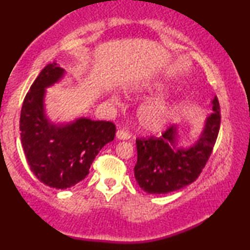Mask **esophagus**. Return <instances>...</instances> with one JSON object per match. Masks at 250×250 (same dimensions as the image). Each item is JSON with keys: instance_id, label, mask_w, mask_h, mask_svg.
<instances>
[{"instance_id": "34e87169", "label": "esophagus", "mask_w": 250, "mask_h": 250, "mask_svg": "<svg viewBox=\"0 0 250 250\" xmlns=\"http://www.w3.org/2000/svg\"><path fill=\"white\" fill-rule=\"evenodd\" d=\"M116 136H117V139H119V140H128L129 138H131V134H129L126 129L121 128V129H118L117 133H116Z\"/></svg>"}]
</instances>
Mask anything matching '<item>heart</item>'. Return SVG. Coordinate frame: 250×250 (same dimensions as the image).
Masks as SVG:
<instances>
[{
  "label": "heart",
  "mask_w": 250,
  "mask_h": 250,
  "mask_svg": "<svg viewBox=\"0 0 250 250\" xmlns=\"http://www.w3.org/2000/svg\"><path fill=\"white\" fill-rule=\"evenodd\" d=\"M142 126L150 131L162 128L166 123L167 107L163 104H149L143 107L139 114Z\"/></svg>",
  "instance_id": "heart-1"
}]
</instances>
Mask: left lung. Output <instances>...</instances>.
<instances>
[{
	"label": "left lung",
	"mask_w": 250,
	"mask_h": 250,
	"mask_svg": "<svg viewBox=\"0 0 250 250\" xmlns=\"http://www.w3.org/2000/svg\"><path fill=\"white\" fill-rule=\"evenodd\" d=\"M213 110L206 119L199 140L189 149L176 150V125L167 127L159 138L136 139L138 162L134 175L146 192L168 193L198 179L209 159L220 131L221 110L216 97L213 100Z\"/></svg>",
	"instance_id": "left-lung-1"
}]
</instances>
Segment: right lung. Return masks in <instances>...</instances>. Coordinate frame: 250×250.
<instances>
[{
    "label": "right lung",
    "mask_w": 250,
    "mask_h": 250,
    "mask_svg": "<svg viewBox=\"0 0 250 250\" xmlns=\"http://www.w3.org/2000/svg\"><path fill=\"white\" fill-rule=\"evenodd\" d=\"M63 69L46 64L27 92L20 112V140L27 163L40 182L67 189L84 180L102 146L115 139L112 122L80 118L57 126L44 115L45 87L60 80Z\"/></svg>",
    "instance_id": "add662e5"
}]
</instances>
